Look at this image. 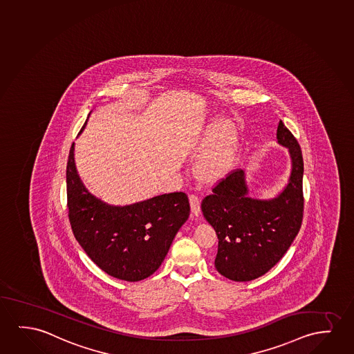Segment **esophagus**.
Segmentation results:
<instances>
[{"instance_id":"esophagus-1","label":"esophagus","mask_w":354,"mask_h":354,"mask_svg":"<svg viewBox=\"0 0 354 354\" xmlns=\"http://www.w3.org/2000/svg\"><path fill=\"white\" fill-rule=\"evenodd\" d=\"M189 200H190L191 212H192L195 216H198L201 210L200 197L196 195V194H191V195L189 196Z\"/></svg>"}]
</instances>
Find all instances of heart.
I'll use <instances>...</instances> for the list:
<instances>
[{
	"mask_svg": "<svg viewBox=\"0 0 354 354\" xmlns=\"http://www.w3.org/2000/svg\"><path fill=\"white\" fill-rule=\"evenodd\" d=\"M216 140L205 149L198 160V169L207 178L224 174L235 156V138L231 130L219 125Z\"/></svg>",
	"mask_w": 354,
	"mask_h": 354,
	"instance_id": "b5f03b06",
	"label": "heart"
}]
</instances>
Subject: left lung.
Segmentation results:
<instances>
[{"instance_id": "8db88e82", "label": "left lung", "mask_w": 354, "mask_h": 354, "mask_svg": "<svg viewBox=\"0 0 354 354\" xmlns=\"http://www.w3.org/2000/svg\"><path fill=\"white\" fill-rule=\"evenodd\" d=\"M277 142L288 149L292 170L288 184L272 200L248 196L242 169L232 170L202 201V212L218 235L216 270L234 281H251L281 259L303 219L302 151L280 120Z\"/></svg>"}]
</instances>
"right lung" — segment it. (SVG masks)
Returning a JSON list of instances; mask_svg holds the SVG:
<instances>
[{
    "label": "right lung",
    "mask_w": 354,
    "mask_h": 354,
    "mask_svg": "<svg viewBox=\"0 0 354 354\" xmlns=\"http://www.w3.org/2000/svg\"><path fill=\"white\" fill-rule=\"evenodd\" d=\"M67 205L73 234L87 256L108 275L133 282L144 280L160 267L190 216L184 192L124 207L98 200L79 178L74 144L68 156Z\"/></svg>",
    "instance_id": "right-lung-1"
}]
</instances>
